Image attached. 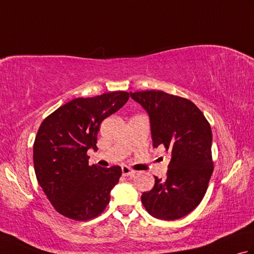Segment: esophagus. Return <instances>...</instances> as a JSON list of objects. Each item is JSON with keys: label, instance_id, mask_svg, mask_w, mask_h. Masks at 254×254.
Listing matches in <instances>:
<instances>
[{"label": "esophagus", "instance_id": "34e87169", "mask_svg": "<svg viewBox=\"0 0 254 254\" xmlns=\"http://www.w3.org/2000/svg\"><path fill=\"white\" fill-rule=\"evenodd\" d=\"M135 174H136V171L131 169L130 167H127V166H123L122 167V175L123 176L128 177V176H134Z\"/></svg>", "mask_w": 254, "mask_h": 254}]
</instances>
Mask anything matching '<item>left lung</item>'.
Segmentation results:
<instances>
[{
  "instance_id": "obj_1",
  "label": "left lung",
  "mask_w": 254,
  "mask_h": 254,
  "mask_svg": "<svg viewBox=\"0 0 254 254\" xmlns=\"http://www.w3.org/2000/svg\"><path fill=\"white\" fill-rule=\"evenodd\" d=\"M148 112L153 146L170 154L165 179L142 194V203L155 218L175 220L191 213L206 193L214 170L212 130L191 100L161 90L131 93Z\"/></svg>"
}]
</instances>
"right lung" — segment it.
<instances>
[{
  "label": "right lung",
  "mask_w": 254,
  "mask_h": 254,
  "mask_svg": "<svg viewBox=\"0 0 254 254\" xmlns=\"http://www.w3.org/2000/svg\"><path fill=\"white\" fill-rule=\"evenodd\" d=\"M130 98L111 91L75 98L58 108L40 124L34 143L37 180L52 206L69 219L84 222L104 212L110 191L122 175L120 166L89 165L87 150L97 149L101 122Z\"/></svg>",
  "instance_id": "right-lung-1"
}]
</instances>
